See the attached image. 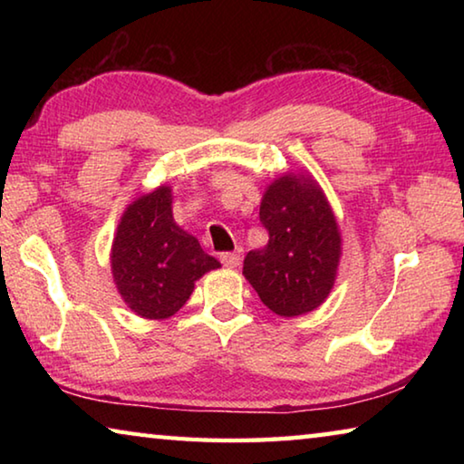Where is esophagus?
Listing matches in <instances>:
<instances>
[{
  "mask_svg": "<svg viewBox=\"0 0 464 464\" xmlns=\"http://www.w3.org/2000/svg\"><path fill=\"white\" fill-rule=\"evenodd\" d=\"M241 249L237 251H225V254H221V262L223 266H227V268H237V266L241 264Z\"/></svg>",
  "mask_w": 464,
  "mask_h": 464,
  "instance_id": "34e87169",
  "label": "esophagus"
}]
</instances>
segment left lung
Segmentation results:
<instances>
[{
  "label": "left lung",
  "instance_id": "1",
  "mask_svg": "<svg viewBox=\"0 0 464 464\" xmlns=\"http://www.w3.org/2000/svg\"><path fill=\"white\" fill-rule=\"evenodd\" d=\"M260 221L268 243L249 251L243 276L280 317L317 309L332 293L342 256V235L315 179L285 174L266 188Z\"/></svg>",
  "mask_w": 464,
  "mask_h": 464
}]
</instances>
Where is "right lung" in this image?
<instances>
[{
	"instance_id": "obj_1",
	"label": "right lung",
	"mask_w": 464,
	"mask_h": 464,
	"mask_svg": "<svg viewBox=\"0 0 464 464\" xmlns=\"http://www.w3.org/2000/svg\"><path fill=\"white\" fill-rule=\"evenodd\" d=\"M112 278L127 307L145 319H168L184 307L194 282L221 268L198 239L176 225L171 188L130 202L112 241Z\"/></svg>"
}]
</instances>
